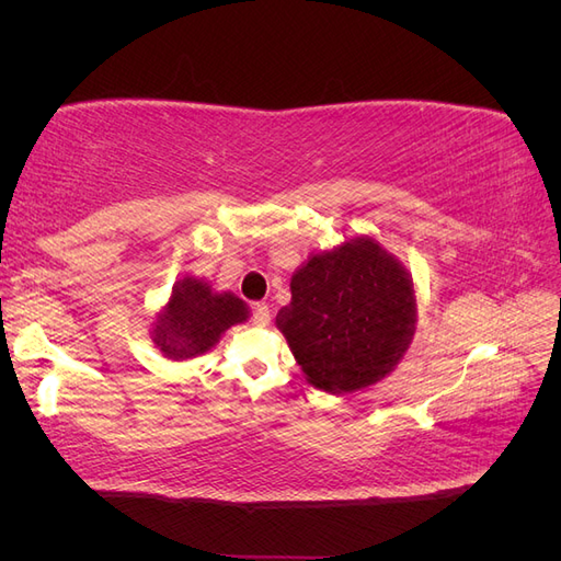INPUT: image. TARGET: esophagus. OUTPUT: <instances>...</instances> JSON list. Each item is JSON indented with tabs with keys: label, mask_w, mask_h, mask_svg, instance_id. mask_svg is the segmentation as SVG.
<instances>
[{
	"label": "esophagus",
	"mask_w": 561,
	"mask_h": 561,
	"mask_svg": "<svg viewBox=\"0 0 561 561\" xmlns=\"http://www.w3.org/2000/svg\"><path fill=\"white\" fill-rule=\"evenodd\" d=\"M252 322H254V325H262V328L268 325V322H271V311H268L266 304H254Z\"/></svg>",
	"instance_id": "34e87169"
}]
</instances>
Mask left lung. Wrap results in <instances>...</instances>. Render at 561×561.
<instances>
[{
    "label": "left lung",
    "instance_id": "8db88e82",
    "mask_svg": "<svg viewBox=\"0 0 561 561\" xmlns=\"http://www.w3.org/2000/svg\"><path fill=\"white\" fill-rule=\"evenodd\" d=\"M290 293L276 328L304 377L325 393L379 383L414 339L419 299L412 274L367 233L311 252L293 274Z\"/></svg>",
    "mask_w": 561,
    "mask_h": 561
}]
</instances>
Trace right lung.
Wrapping results in <instances>:
<instances>
[{"label":"right lung","instance_id":"obj_1","mask_svg":"<svg viewBox=\"0 0 561 561\" xmlns=\"http://www.w3.org/2000/svg\"><path fill=\"white\" fill-rule=\"evenodd\" d=\"M250 318V307L229 290L217 293L206 278L184 274L151 320V342L168 360H192L217 346L222 334Z\"/></svg>","mask_w":561,"mask_h":561}]
</instances>
